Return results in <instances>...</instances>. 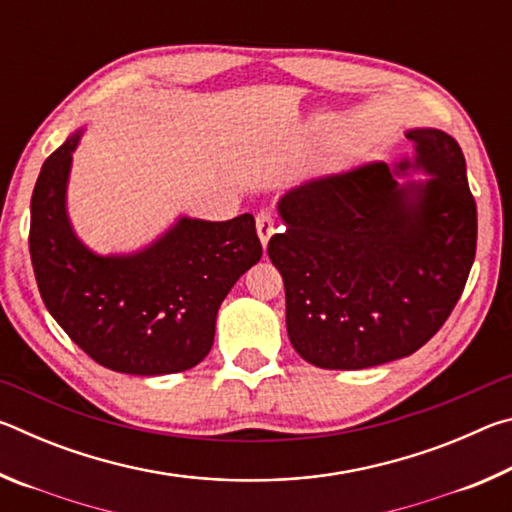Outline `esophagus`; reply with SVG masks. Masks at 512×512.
<instances>
[{"instance_id":"1","label":"esophagus","mask_w":512,"mask_h":512,"mask_svg":"<svg viewBox=\"0 0 512 512\" xmlns=\"http://www.w3.org/2000/svg\"><path fill=\"white\" fill-rule=\"evenodd\" d=\"M255 225H257L259 241H262V246L266 248L268 239H271L273 232H275V219L271 216V212H259L257 219H255Z\"/></svg>"}]
</instances>
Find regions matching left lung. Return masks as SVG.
Masks as SVG:
<instances>
[{
    "label": "left lung",
    "instance_id": "1",
    "mask_svg": "<svg viewBox=\"0 0 512 512\" xmlns=\"http://www.w3.org/2000/svg\"><path fill=\"white\" fill-rule=\"evenodd\" d=\"M406 137L415 158L311 178L277 203L287 230L268 257L287 293V332L302 359L361 370L409 357L438 332L476 253V203L458 142L438 128ZM424 170V184L399 183Z\"/></svg>",
    "mask_w": 512,
    "mask_h": 512
}]
</instances>
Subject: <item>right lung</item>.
<instances>
[{
	"mask_svg": "<svg viewBox=\"0 0 512 512\" xmlns=\"http://www.w3.org/2000/svg\"><path fill=\"white\" fill-rule=\"evenodd\" d=\"M83 131L42 164L31 196L29 250L42 302L69 339L103 368L171 375L201 363L216 311L262 257L253 214L180 219L131 255H97L67 216L72 153Z\"/></svg>",
	"mask_w": 512,
	"mask_h": 512,
	"instance_id": "add662e5",
	"label": "right lung"
}]
</instances>
